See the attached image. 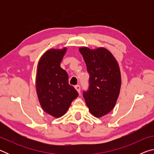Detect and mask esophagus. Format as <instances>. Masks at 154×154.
Instances as JSON below:
<instances>
[{"label":"esophagus","mask_w":154,"mask_h":154,"mask_svg":"<svg viewBox=\"0 0 154 154\" xmlns=\"http://www.w3.org/2000/svg\"><path fill=\"white\" fill-rule=\"evenodd\" d=\"M75 89L77 90V92L80 94V90H81V87H80V85H75Z\"/></svg>","instance_id":"esophagus-1"}]
</instances>
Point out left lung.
Instances as JSON below:
<instances>
[{
    "instance_id": "8db88e82",
    "label": "left lung",
    "mask_w": 154,
    "mask_h": 154,
    "mask_svg": "<svg viewBox=\"0 0 154 154\" xmlns=\"http://www.w3.org/2000/svg\"><path fill=\"white\" fill-rule=\"evenodd\" d=\"M79 51L90 75L89 88L83 91V98L90 113L100 118L113 109L118 100L122 83L119 65L105 48L83 47Z\"/></svg>"
}]
</instances>
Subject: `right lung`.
<instances>
[{
	"mask_svg": "<svg viewBox=\"0 0 154 154\" xmlns=\"http://www.w3.org/2000/svg\"><path fill=\"white\" fill-rule=\"evenodd\" d=\"M66 48L51 49L41 56L37 67L36 93L44 111L55 118L66 113L78 92L69 85V75L60 67Z\"/></svg>",
	"mask_w": 154,
	"mask_h": 154,
	"instance_id": "obj_1",
	"label": "right lung"
}]
</instances>
